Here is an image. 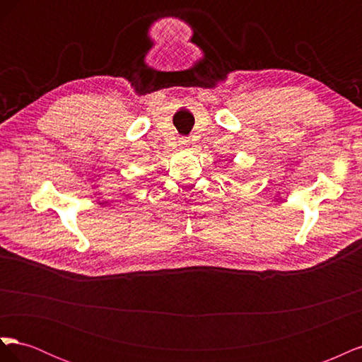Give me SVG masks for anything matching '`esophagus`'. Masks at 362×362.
<instances>
[{"label": "esophagus", "mask_w": 362, "mask_h": 362, "mask_svg": "<svg viewBox=\"0 0 362 362\" xmlns=\"http://www.w3.org/2000/svg\"><path fill=\"white\" fill-rule=\"evenodd\" d=\"M180 146L181 148H189L190 146V140L187 137H181L180 139Z\"/></svg>", "instance_id": "34e87169"}]
</instances>
